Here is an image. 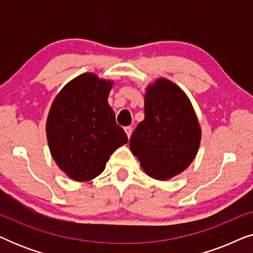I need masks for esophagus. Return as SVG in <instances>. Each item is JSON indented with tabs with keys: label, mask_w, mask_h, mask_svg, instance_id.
<instances>
[{
	"label": "esophagus",
	"mask_w": 253,
	"mask_h": 253,
	"mask_svg": "<svg viewBox=\"0 0 253 253\" xmlns=\"http://www.w3.org/2000/svg\"><path fill=\"white\" fill-rule=\"evenodd\" d=\"M124 131H126V136L130 138L131 133H132V126H126V127H124Z\"/></svg>",
	"instance_id": "esophagus-1"
}]
</instances>
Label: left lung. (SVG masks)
<instances>
[{"label": "left lung", "instance_id": "obj_1", "mask_svg": "<svg viewBox=\"0 0 253 253\" xmlns=\"http://www.w3.org/2000/svg\"><path fill=\"white\" fill-rule=\"evenodd\" d=\"M144 110L145 119L130 138V150L150 177L166 181L196 158L202 129L188 96L166 78L147 86Z\"/></svg>", "mask_w": 253, "mask_h": 253}]
</instances>
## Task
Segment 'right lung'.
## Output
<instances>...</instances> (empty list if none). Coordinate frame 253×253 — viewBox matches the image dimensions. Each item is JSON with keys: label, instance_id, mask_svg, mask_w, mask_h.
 I'll list each match as a JSON object with an SVG mask.
<instances>
[{"label": "right lung", "instance_id": "obj_1", "mask_svg": "<svg viewBox=\"0 0 253 253\" xmlns=\"http://www.w3.org/2000/svg\"><path fill=\"white\" fill-rule=\"evenodd\" d=\"M113 84L86 72L69 82L51 103L48 146L56 165L74 181L95 178L110 155L127 143L108 103Z\"/></svg>", "mask_w": 253, "mask_h": 253}]
</instances>
